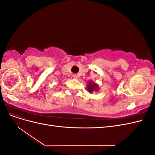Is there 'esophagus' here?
I'll return each instance as SVG.
<instances>
[{
  "mask_svg": "<svg viewBox=\"0 0 155 155\" xmlns=\"http://www.w3.org/2000/svg\"><path fill=\"white\" fill-rule=\"evenodd\" d=\"M72 76L74 79H78V75H77V74H72Z\"/></svg>",
  "mask_w": 155,
  "mask_h": 155,
  "instance_id": "obj_1",
  "label": "esophagus"
}]
</instances>
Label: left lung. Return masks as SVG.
Here are the masks:
<instances>
[{"label":"left lung","instance_id":"8db88e82","mask_svg":"<svg viewBox=\"0 0 155 155\" xmlns=\"http://www.w3.org/2000/svg\"><path fill=\"white\" fill-rule=\"evenodd\" d=\"M87 91L89 93H92L94 91H98L99 90V87H98L97 84H96L95 82H93L92 81H89L87 83Z\"/></svg>","mask_w":155,"mask_h":155}]
</instances>
